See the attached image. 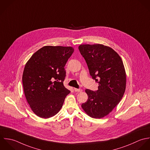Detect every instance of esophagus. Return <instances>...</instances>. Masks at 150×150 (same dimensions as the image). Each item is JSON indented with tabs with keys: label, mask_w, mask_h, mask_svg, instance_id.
Listing matches in <instances>:
<instances>
[{
	"label": "esophagus",
	"mask_w": 150,
	"mask_h": 150,
	"mask_svg": "<svg viewBox=\"0 0 150 150\" xmlns=\"http://www.w3.org/2000/svg\"><path fill=\"white\" fill-rule=\"evenodd\" d=\"M74 90H75V91H77V92H81V91H82V89H76V88H75Z\"/></svg>",
	"instance_id": "obj_1"
}]
</instances>
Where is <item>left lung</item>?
<instances>
[{
    "instance_id": "left-lung-1",
    "label": "left lung",
    "mask_w": 150,
    "mask_h": 150,
    "mask_svg": "<svg viewBox=\"0 0 150 150\" xmlns=\"http://www.w3.org/2000/svg\"><path fill=\"white\" fill-rule=\"evenodd\" d=\"M78 49L91 76L98 83L95 91L86 89L88 99L82 108L90 117L100 119L112 111L124 94L126 82L124 65L119 54L108 46L81 45Z\"/></svg>"
}]
</instances>
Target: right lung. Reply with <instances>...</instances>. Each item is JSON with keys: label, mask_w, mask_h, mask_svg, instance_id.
Returning <instances> with one entry per match:
<instances>
[{"label": "right lung", "mask_w": 150, "mask_h": 150, "mask_svg": "<svg viewBox=\"0 0 150 150\" xmlns=\"http://www.w3.org/2000/svg\"><path fill=\"white\" fill-rule=\"evenodd\" d=\"M72 47L46 46L36 52L26 63L23 84L32 111L42 118L56 115L70 93L63 82L64 67L73 53Z\"/></svg>", "instance_id": "1"}]
</instances>
